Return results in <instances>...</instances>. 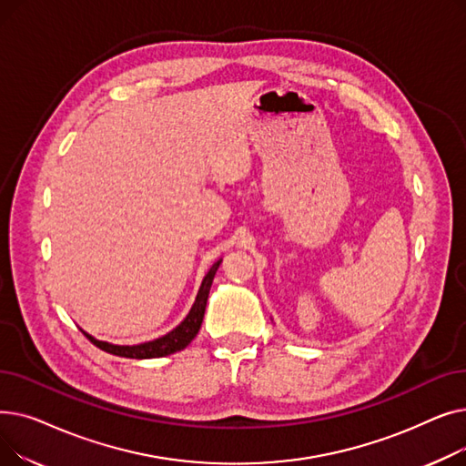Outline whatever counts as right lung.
I'll return each instance as SVG.
<instances>
[{
  "mask_svg": "<svg viewBox=\"0 0 466 466\" xmlns=\"http://www.w3.org/2000/svg\"><path fill=\"white\" fill-rule=\"evenodd\" d=\"M220 262H223V258H218L209 268V272L206 274V278L200 285V290H198V295H196V300H194L188 315L174 330H169L167 334H164L157 339H151V341H143V344H137V346L109 344V341L97 339V338H94L92 334H88L81 329L83 334L92 341L96 348H100L102 351H107V353L116 355V357H127V359H158V357H166V355H171V353L185 350L194 339V336L198 334V330L202 327L206 304H208V297H209V289H211L213 278L217 274V268L220 266Z\"/></svg>",
  "mask_w": 466,
  "mask_h": 466,
  "instance_id": "right-lung-1",
  "label": "right lung"
}]
</instances>
